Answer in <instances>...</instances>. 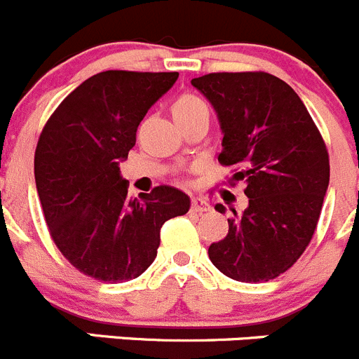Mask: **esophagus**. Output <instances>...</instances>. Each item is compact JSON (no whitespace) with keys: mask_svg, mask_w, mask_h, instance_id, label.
Instances as JSON below:
<instances>
[{"mask_svg":"<svg viewBox=\"0 0 359 359\" xmlns=\"http://www.w3.org/2000/svg\"><path fill=\"white\" fill-rule=\"evenodd\" d=\"M209 209H211V205L208 204V201H205V198H202V197L191 198V204H190L191 212H198V215H201V212L209 211Z\"/></svg>","mask_w":359,"mask_h":359,"instance_id":"1","label":"esophagus"}]
</instances>
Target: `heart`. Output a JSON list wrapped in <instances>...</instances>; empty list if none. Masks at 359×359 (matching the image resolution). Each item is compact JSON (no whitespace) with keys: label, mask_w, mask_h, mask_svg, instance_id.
<instances>
[{"label":"heart","mask_w":359,"mask_h":359,"mask_svg":"<svg viewBox=\"0 0 359 359\" xmlns=\"http://www.w3.org/2000/svg\"><path fill=\"white\" fill-rule=\"evenodd\" d=\"M201 111H209L208 104L195 94L180 95V97L176 99L175 106H172V113H175L176 122L190 118V116L197 115V113Z\"/></svg>","instance_id":"1"}]
</instances>
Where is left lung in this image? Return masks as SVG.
I'll return each instance as SVG.
<instances>
[{
    "label": "left lung",
    "mask_w": 359,
    "mask_h": 359,
    "mask_svg": "<svg viewBox=\"0 0 359 359\" xmlns=\"http://www.w3.org/2000/svg\"><path fill=\"white\" fill-rule=\"evenodd\" d=\"M215 106L223 130L218 162L246 181L250 205L232 209L229 233L209 260L241 283L276 279L311 243L330 181L325 140L297 92L265 71L209 73L191 80ZM218 212H225L216 204Z\"/></svg>",
    "instance_id": "8db88e82"
}]
</instances>
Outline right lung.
Segmentation results:
<instances>
[{"instance_id":"add662e5","label":"right lung","mask_w":359,"mask_h":359,"mask_svg":"<svg viewBox=\"0 0 359 359\" xmlns=\"http://www.w3.org/2000/svg\"><path fill=\"white\" fill-rule=\"evenodd\" d=\"M176 80V71H102L74 88L41 130L34 180L48 232L95 281L140 278L157 257L162 225L190 209L188 195L168 184L129 201L118 168L150 106Z\"/></svg>"}]
</instances>
